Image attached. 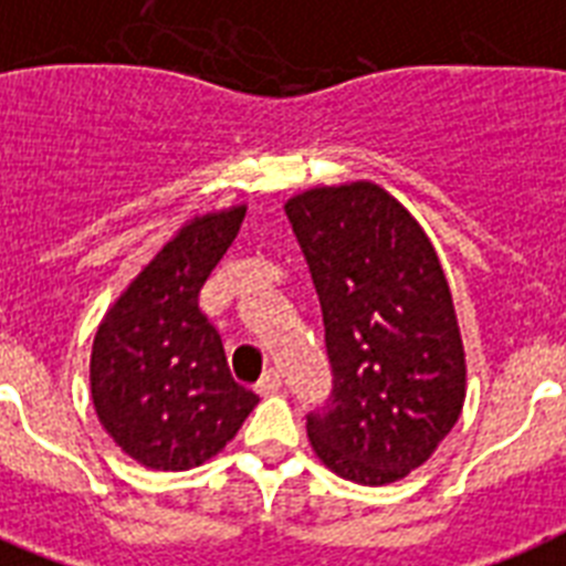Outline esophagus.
Wrapping results in <instances>:
<instances>
[{
    "label": "esophagus",
    "mask_w": 566,
    "mask_h": 566,
    "mask_svg": "<svg viewBox=\"0 0 566 566\" xmlns=\"http://www.w3.org/2000/svg\"><path fill=\"white\" fill-rule=\"evenodd\" d=\"M283 387V378H280L277 370H269L260 381H256V394L260 396H274Z\"/></svg>",
    "instance_id": "esophagus-1"
}]
</instances>
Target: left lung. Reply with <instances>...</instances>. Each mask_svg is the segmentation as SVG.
Listing matches in <instances>:
<instances>
[{"label":"left lung","mask_w":566,"mask_h":566,"mask_svg":"<svg viewBox=\"0 0 566 566\" xmlns=\"http://www.w3.org/2000/svg\"><path fill=\"white\" fill-rule=\"evenodd\" d=\"M286 213L315 280L333 396L306 419L312 451L358 485L431 460L465 401V349L440 254L370 179L294 193Z\"/></svg>","instance_id":"1"}]
</instances>
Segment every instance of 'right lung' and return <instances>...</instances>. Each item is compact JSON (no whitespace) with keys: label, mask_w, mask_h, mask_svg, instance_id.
Listing matches in <instances>:
<instances>
[{"label":"right lung","mask_w":566,"mask_h":566,"mask_svg":"<svg viewBox=\"0 0 566 566\" xmlns=\"http://www.w3.org/2000/svg\"><path fill=\"white\" fill-rule=\"evenodd\" d=\"M245 217V205L188 219L129 280L97 324L88 358L95 413L112 442L153 471H188L237 437L260 396L228 370L199 289Z\"/></svg>","instance_id":"1"}]
</instances>
